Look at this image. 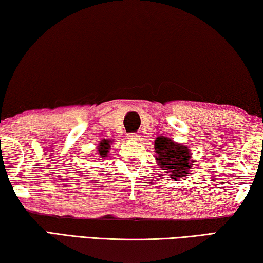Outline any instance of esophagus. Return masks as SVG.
<instances>
[{"label":"esophagus","instance_id":"obj_1","mask_svg":"<svg viewBox=\"0 0 263 263\" xmlns=\"http://www.w3.org/2000/svg\"><path fill=\"white\" fill-rule=\"evenodd\" d=\"M127 138H128V139H130V140L138 141V140L140 139V135H139V133H128Z\"/></svg>","mask_w":263,"mask_h":263}]
</instances>
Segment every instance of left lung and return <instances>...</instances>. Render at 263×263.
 I'll list each match as a JSON object with an SVG mask.
<instances>
[{
  "label": "left lung",
  "mask_w": 263,
  "mask_h": 263,
  "mask_svg": "<svg viewBox=\"0 0 263 263\" xmlns=\"http://www.w3.org/2000/svg\"><path fill=\"white\" fill-rule=\"evenodd\" d=\"M154 149L158 153L157 163L164 175L169 179L182 180L189 174V169L194 160H190L191 154L186 146L176 144L166 137H158L154 144Z\"/></svg>",
  "instance_id": "obj_1"
}]
</instances>
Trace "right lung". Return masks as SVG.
<instances>
[{
    "instance_id": "right-lung-1",
    "label": "right lung",
    "mask_w": 263,
    "mask_h": 263,
    "mask_svg": "<svg viewBox=\"0 0 263 263\" xmlns=\"http://www.w3.org/2000/svg\"><path fill=\"white\" fill-rule=\"evenodd\" d=\"M110 142H111L110 140H105V139L101 141V144L99 146V152H100L102 157H104V155H106V153L109 152Z\"/></svg>"
}]
</instances>
